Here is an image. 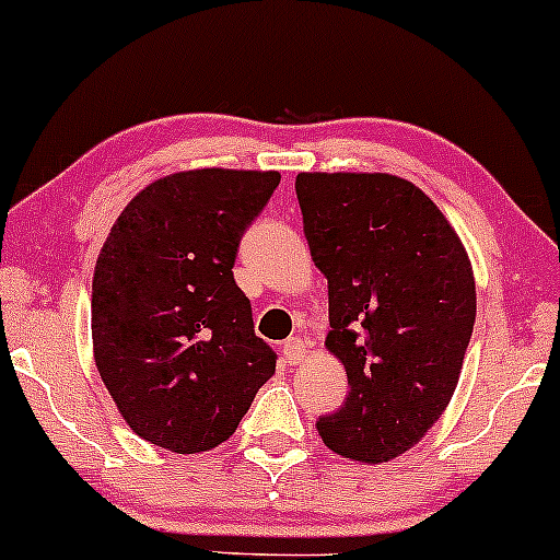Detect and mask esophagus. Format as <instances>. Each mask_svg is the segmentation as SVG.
Masks as SVG:
<instances>
[{
	"label": "esophagus",
	"instance_id": "esophagus-1",
	"mask_svg": "<svg viewBox=\"0 0 560 560\" xmlns=\"http://www.w3.org/2000/svg\"><path fill=\"white\" fill-rule=\"evenodd\" d=\"M282 357H285V362L299 364L306 357V343L301 338H288V341H282Z\"/></svg>",
	"mask_w": 560,
	"mask_h": 560
}]
</instances>
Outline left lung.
<instances>
[{
	"mask_svg": "<svg viewBox=\"0 0 560 560\" xmlns=\"http://www.w3.org/2000/svg\"><path fill=\"white\" fill-rule=\"evenodd\" d=\"M312 259L328 278V347L349 397L317 420L360 463L416 447L442 418L476 323V282L436 203L392 174H299Z\"/></svg>",
	"mask_w": 560,
	"mask_h": 560,
	"instance_id": "8db88e82",
	"label": "left lung"
}]
</instances>
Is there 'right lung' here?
<instances>
[{
  "mask_svg": "<svg viewBox=\"0 0 560 560\" xmlns=\"http://www.w3.org/2000/svg\"><path fill=\"white\" fill-rule=\"evenodd\" d=\"M278 172L198 168L148 185L113 224L92 282L100 378L144 442L192 455L235 433L275 354L232 278Z\"/></svg>",
  "mask_w": 560,
  "mask_h": 560,
  "instance_id": "obj_1",
  "label": "right lung"
}]
</instances>
